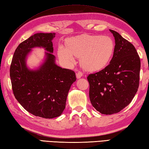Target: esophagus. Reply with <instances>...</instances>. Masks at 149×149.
I'll return each instance as SVG.
<instances>
[{"label":"esophagus","mask_w":149,"mask_h":149,"mask_svg":"<svg viewBox=\"0 0 149 149\" xmlns=\"http://www.w3.org/2000/svg\"><path fill=\"white\" fill-rule=\"evenodd\" d=\"M83 73L81 72H78L77 74H76V76H77V79H80L81 77L83 76Z\"/></svg>","instance_id":"obj_1"}]
</instances>
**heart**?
Wrapping results in <instances>:
<instances>
[{
    "label": "heart",
    "mask_w": 149,
    "mask_h": 149,
    "mask_svg": "<svg viewBox=\"0 0 149 149\" xmlns=\"http://www.w3.org/2000/svg\"><path fill=\"white\" fill-rule=\"evenodd\" d=\"M114 49V43L109 36L83 35L68 42V49L60 46L59 59L69 65H74L75 57L81 58V64L88 71H97L109 63Z\"/></svg>",
    "instance_id": "obj_1"
}]
</instances>
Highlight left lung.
Here are the masks:
<instances>
[{
  "instance_id": "obj_1",
  "label": "left lung",
  "mask_w": 149,
  "mask_h": 149,
  "mask_svg": "<svg viewBox=\"0 0 149 149\" xmlns=\"http://www.w3.org/2000/svg\"><path fill=\"white\" fill-rule=\"evenodd\" d=\"M113 57L102 70L90 74V102L103 114L118 113L129 105L139 87L140 59L132 44L116 31Z\"/></svg>"
}]
</instances>
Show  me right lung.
Here are the masks:
<instances>
[{"label": "right lung", "instance_id": "1", "mask_svg": "<svg viewBox=\"0 0 149 149\" xmlns=\"http://www.w3.org/2000/svg\"><path fill=\"white\" fill-rule=\"evenodd\" d=\"M55 33H37L21 42L14 52L10 66V78L16 100L36 116L52 119L62 114L67 95L75 74L55 64L52 40ZM47 51L43 63L37 69H29L26 59L33 47Z\"/></svg>", "mask_w": 149, "mask_h": 149}]
</instances>
